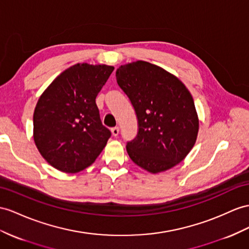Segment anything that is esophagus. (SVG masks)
Instances as JSON below:
<instances>
[{
  "instance_id": "obj_1",
  "label": "esophagus",
  "mask_w": 249,
  "mask_h": 249,
  "mask_svg": "<svg viewBox=\"0 0 249 249\" xmlns=\"http://www.w3.org/2000/svg\"><path fill=\"white\" fill-rule=\"evenodd\" d=\"M119 131H120L119 127H113V128L111 129V133H112V136H113V137H117V136L119 135Z\"/></svg>"
}]
</instances>
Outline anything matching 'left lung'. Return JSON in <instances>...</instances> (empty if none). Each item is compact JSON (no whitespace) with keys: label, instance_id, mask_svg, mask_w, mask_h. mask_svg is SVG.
Here are the masks:
<instances>
[{"label":"left lung","instance_id":"left-lung-1","mask_svg":"<svg viewBox=\"0 0 249 249\" xmlns=\"http://www.w3.org/2000/svg\"><path fill=\"white\" fill-rule=\"evenodd\" d=\"M116 78L138 117V137L126 146L131 161L154 175L181 163L199 132L187 87L175 74L145 61L121 65Z\"/></svg>","mask_w":249,"mask_h":249}]
</instances>
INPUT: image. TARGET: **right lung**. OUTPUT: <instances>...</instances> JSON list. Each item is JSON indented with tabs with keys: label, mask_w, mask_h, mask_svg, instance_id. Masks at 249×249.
I'll return each mask as SVG.
<instances>
[{
	"label": "right lung",
	"mask_w": 249,
	"mask_h": 249,
	"mask_svg": "<svg viewBox=\"0 0 249 249\" xmlns=\"http://www.w3.org/2000/svg\"><path fill=\"white\" fill-rule=\"evenodd\" d=\"M113 69L105 64H75L56 76L37 100L34 141L45 161L62 173L75 174L91 165L110 138L95 98Z\"/></svg>",
	"instance_id": "1"
}]
</instances>
